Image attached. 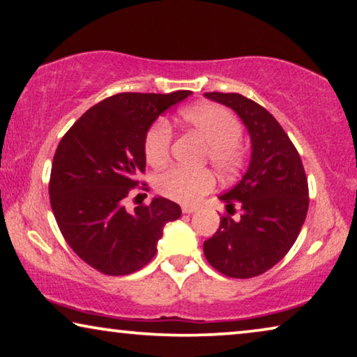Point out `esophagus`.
<instances>
[{
	"mask_svg": "<svg viewBox=\"0 0 357 357\" xmlns=\"http://www.w3.org/2000/svg\"><path fill=\"white\" fill-rule=\"evenodd\" d=\"M181 210H183V213H185V215H192V213H195L197 210V206H190V205H183L181 206Z\"/></svg>",
	"mask_w": 357,
	"mask_h": 357,
	"instance_id": "esophagus-1",
	"label": "esophagus"
}]
</instances>
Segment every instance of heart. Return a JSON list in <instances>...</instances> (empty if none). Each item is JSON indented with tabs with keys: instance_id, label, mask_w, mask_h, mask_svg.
I'll return each instance as SVG.
<instances>
[{
	"instance_id": "1",
	"label": "heart",
	"mask_w": 357,
	"mask_h": 357,
	"mask_svg": "<svg viewBox=\"0 0 357 357\" xmlns=\"http://www.w3.org/2000/svg\"><path fill=\"white\" fill-rule=\"evenodd\" d=\"M185 125L206 142V155L213 168L222 176H232L242 168L245 155L238 139L242 125L229 110L215 104H200L181 110ZM173 131L167 120H157L144 137V155L152 167H163L169 158ZM155 188L168 199L181 204H194L215 188V179L206 169L190 172L184 168H169L155 179Z\"/></svg>"
}]
</instances>
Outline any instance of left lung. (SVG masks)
Here are the masks:
<instances>
[{
    "label": "left lung",
    "mask_w": 357,
    "mask_h": 357,
    "mask_svg": "<svg viewBox=\"0 0 357 357\" xmlns=\"http://www.w3.org/2000/svg\"><path fill=\"white\" fill-rule=\"evenodd\" d=\"M241 116L252 139V160L241 183L222 194L227 213L204 243L206 261L221 274L250 279L278 264L294 245L310 206L307 178L300 153L279 121L263 105L237 93H205Z\"/></svg>",
    "instance_id": "8db88e82"
}]
</instances>
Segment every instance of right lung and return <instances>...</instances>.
<instances>
[{"label":"right lung","mask_w":357,"mask_h":357,"mask_svg":"<svg viewBox=\"0 0 357 357\" xmlns=\"http://www.w3.org/2000/svg\"><path fill=\"white\" fill-rule=\"evenodd\" d=\"M192 93H120L84 112L57 146L50 200L66 242L107 275L136 273L155 257L174 202L155 197L128 213L123 200L146 172L144 137L158 115ZM144 190L147 185L144 184Z\"/></svg>","instance_id":"right-lung-1"}]
</instances>
